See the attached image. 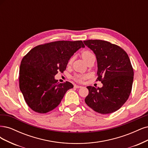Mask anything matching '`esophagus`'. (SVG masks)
I'll list each match as a JSON object with an SVG mask.
<instances>
[{"instance_id":"esophagus-1","label":"esophagus","mask_w":148,"mask_h":148,"mask_svg":"<svg viewBox=\"0 0 148 148\" xmlns=\"http://www.w3.org/2000/svg\"><path fill=\"white\" fill-rule=\"evenodd\" d=\"M74 87L76 88H79L82 87V86H80V85H74Z\"/></svg>"}]
</instances>
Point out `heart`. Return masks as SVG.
<instances>
[{
	"instance_id": "1",
	"label": "heart",
	"mask_w": 148,
	"mask_h": 148,
	"mask_svg": "<svg viewBox=\"0 0 148 148\" xmlns=\"http://www.w3.org/2000/svg\"><path fill=\"white\" fill-rule=\"evenodd\" d=\"M92 55H93V54L92 53V52H90V51H85L82 53V56L83 59L84 60V61H85L89 58L90 56ZM71 61H72V58H71L69 60V63H71ZM87 77V75L75 74L73 77V79L75 81H77V82H82L84 80H85V79H86Z\"/></svg>"
}]
</instances>
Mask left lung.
<instances>
[{
	"label": "left lung",
	"instance_id": "obj_1",
	"mask_svg": "<svg viewBox=\"0 0 148 148\" xmlns=\"http://www.w3.org/2000/svg\"><path fill=\"white\" fill-rule=\"evenodd\" d=\"M96 56L97 80L103 87L88 86L85 101L93 110L103 114L117 111L128 99L132 91L133 69L127 53L120 47L101 40H84Z\"/></svg>",
	"mask_w": 148,
	"mask_h": 148
}]
</instances>
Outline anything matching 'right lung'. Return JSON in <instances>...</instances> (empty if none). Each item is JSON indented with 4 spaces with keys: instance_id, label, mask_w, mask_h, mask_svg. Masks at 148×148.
<instances>
[{
    "instance_id": "obj_1",
    "label": "right lung",
    "mask_w": 148,
    "mask_h": 148,
    "mask_svg": "<svg viewBox=\"0 0 148 148\" xmlns=\"http://www.w3.org/2000/svg\"><path fill=\"white\" fill-rule=\"evenodd\" d=\"M85 45L82 40L56 41L38 45L24 56L20 68V88L33 111L44 114L59 105L68 90L69 82L59 83L55 75L63 73L74 53Z\"/></svg>"
}]
</instances>
